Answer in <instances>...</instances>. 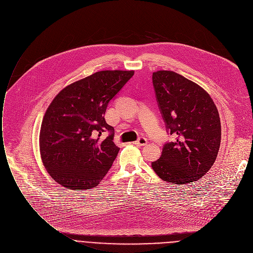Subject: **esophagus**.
<instances>
[{
	"instance_id": "34e87169",
	"label": "esophagus",
	"mask_w": 253,
	"mask_h": 253,
	"mask_svg": "<svg viewBox=\"0 0 253 253\" xmlns=\"http://www.w3.org/2000/svg\"><path fill=\"white\" fill-rule=\"evenodd\" d=\"M133 144H135L136 146H144L147 144V139L145 137H139L136 141L133 142Z\"/></svg>"
}]
</instances>
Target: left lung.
Segmentation results:
<instances>
[{
	"instance_id": "8db88e82",
	"label": "left lung",
	"mask_w": 253,
	"mask_h": 253,
	"mask_svg": "<svg viewBox=\"0 0 253 253\" xmlns=\"http://www.w3.org/2000/svg\"><path fill=\"white\" fill-rule=\"evenodd\" d=\"M152 84L167 132L174 137L164 144L152 168L168 182L196 181L213 166L219 152L217 107L202 87L176 73H153Z\"/></svg>"
}]
</instances>
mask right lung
Returning a JSON list of instances; mask_svg holds the SVG:
<instances>
[{
    "label": "right lung",
    "mask_w": 253,
    "mask_h": 253,
    "mask_svg": "<svg viewBox=\"0 0 253 253\" xmlns=\"http://www.w3.org/2000/svg\"><path fill=\"white\" fill-rule=\"evenodd\" d=\"M133 71H102L64 88L47 109L40 153L49 174L71 189H91L112 167L120 148L104 115ZM109 135L102 141V132Z\"/></svg>",
    "instance_id": "right-lung-1"
}]
</instances>
